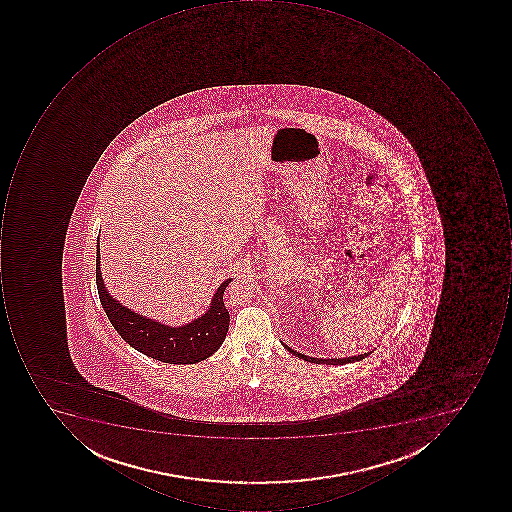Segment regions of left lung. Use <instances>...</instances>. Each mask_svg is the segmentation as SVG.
Masks as SVG:
<instances>
[{
    "mask_svg": "<svg viewBox=\"0 0 512 512\" xmlns=\"http://www.w3.org/2000/svg\"><path fill=\"white\" fill-rule=\"evenodd\" d=\"M284 348L288 349L291 354H294L295 357L303 358L304 361H311V363H317V365H346V363H354V361L363 360V358L371 355V352L368 354L355 355V357H346V358H314L308 357V355L300 354V352H295L294 349L289 348L288 345H283Z\"/></svg>",
    "mask_w": 512,
    "mask_h": 512,
    "instance_id": "8db88e82",
    "label": "left lung"
}]
</instances>
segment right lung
I'll list each match as a JSON object with an SVG mask.
<instances>
[{
  "mask_svg": "<svg viewBox=\"0 0 512 512\" xmlns=\"http://www.w3.org/2000/svg\"><path fill=\"white\" fill-rule=\"evenodd\" d=\"M95 275L101 306L115 331L127 345L147 357L171 365H194L217 352L228 334L229 312L224 306L223 294L231 278L220 284L206 314L184 326L172 328L160 321L135 314L107 294L100 271V244L97 246Z\"/></svg>",
  "mask_w": 512,
  "mask_h": 512,
  "instance_id": "obj_1",
  "label": "right lung"
}]
</instances>
